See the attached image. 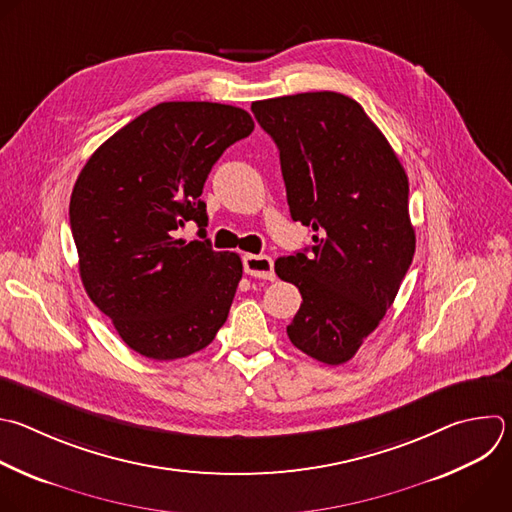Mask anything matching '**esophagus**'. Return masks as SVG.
I'll list each match as a JSON object with an SVG mask.
<instances>
[{
    "mask_svg": "<svg viewBox=\"0 0 512 512\" xmlns=\"http://www.w3.org/2000/svg\"><path fill=\"white\" fill-rule=\"evenodd\" d=\"M243 269L251 277L259 279H273V259L269 255H245L243 257Z\"/></svg>",
    "mask_w": 512,
    "mask_h": 512,
    "instance_id": "obj_1",
    "label": "esophagus"
}]
</instances>
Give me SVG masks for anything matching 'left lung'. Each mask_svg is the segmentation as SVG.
Listing matches in <instances>:
<instances>
[{"mask_svg": "<svg viewBox=\"0 0 512 512\" xmlns=\"http://www.w3.org/2000/svg\"><path fill=\"white\" fill-rule=\"evenodd\" d=\"M251 110L279 148L291 219L315 231L309 255L275 261L303 297L287 335L317 362L346 364L394 303L414 257L406 170L350 96L303 92Z\"/></svg>", "mask_w": 512, "mask_h": 512, "instance_id": "obj_1", "label": "left lung"}]
</instances>
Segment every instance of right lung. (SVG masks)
<instances>
[{
  "instance_id": "1",
  "label": "right lung",
  "mask_w": 512,
  "mask_h": 512,
  "mask_svg": "<svg viewBox=\"0 0 512 512\" xmlns=\"http://www.w3.org/2000/svg\"><path fill=\"white\" fill-rule=\"evenodd\" d=\"M253 128L237 106L162 102L112 134L78 175L70 227L84 289L144 358H187L227 321L241 257L177 233L195 221L207 237L205 181Z\"/></svg>"
}]
</instances>
